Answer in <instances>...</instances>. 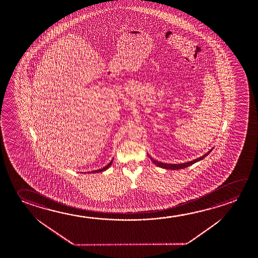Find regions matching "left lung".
Here are the masks:
<instances>
[{"label":"left lung","mask_w":258,"mask_h":258,"mask_svg":"<svg viewBox=\"0 0 258 258\" xmlns=\"http://www.w3.org/2000/svg\"><path fill=\"white\" fill-rule=\"evenodd\" d=\"M212 149L213 148H211L210 151H208L205 155H203V156H201V157H199L197 159H195V160L190 161V162H187V163H182V164H165V163H162V162H158V161L155 160L154 158H153L152 156H149L148 154V156L151 159L153 163L155 164V165H157V166H159L161 168H165V169H170V170H178V169H183V168H186V167H188V166H190V165H194L195 163H197L199 161L203 160L204 157H206V156L210 154V153L212 151Z\"/></svg>","instance_id":"obj_1"}]
</instances>
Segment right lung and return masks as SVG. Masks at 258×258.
I'll return each mask as SVG.
<instances>
[{"instance_id":"add662e5","label":"right lung","mask_w":258,"mask_h":258,"mask_svg":"<svg viewBox=\"0 0 258 258\" xmlns=\"http://www.w3.org/2000/svg\"><path fill=\"white\" fill-rule=\"evenodd\" d=\"M112 161H113V159L112 160L110 161V163L108 164V165H106V166H104L103 168H101V169H98V170H94V171H92V172H88L89 173H100V172H103V171H105V170L108 169L109 167H110V165H111V164H112Z\"/></svg>"}]
</instances>
